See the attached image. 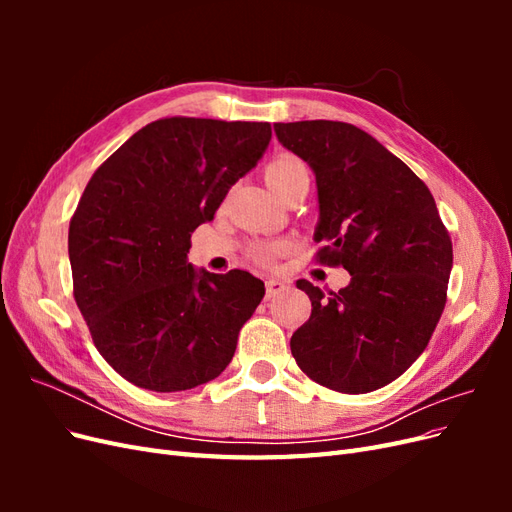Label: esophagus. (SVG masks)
<instances>
[{
	"label": "esophagus",
	"mask_w": 512,
	"mask_h": 512,
	"mask_svg": "<svg viewBox=\"0 0 512 512\" xmlns=\"http://www.w3.org/2000/svg\"><path fill=\"white\" fill-rule=\"evenodd\" d=\"M284 290H288V284L284 280H280V277H269V280H267V299L277 297V294H282Z\"/></svg>",
	"instance_id": "esophagus-1"
}]
</instances>
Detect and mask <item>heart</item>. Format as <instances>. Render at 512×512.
I'll use <instances>...</instances> for the list:
<instances>
[{
  "mask_svg": "<svg viewBox=\"0 0 512 512\" xmlns=\"http://www.w3.org/2000/svg\"><path fill=\"white\" fill-rule=\"evenodd\" d=\"M265 179H267L269 188L273 190V194L282 196L297 181L309 179V173H307V166L301 160L292 158V156H280L273 162H269V166L265 168ZM277 252H280V245H273V243L254 247V256L258 260H269Z\"/></svg>",
  "mask_w": 512,
  "mask_h": 512,
  "instance_id": "obj_1",
  "label": "heart"
}]
</instances>
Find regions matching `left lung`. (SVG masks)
<instances>
[{
  "label": "left lung",
  "mask_w": 512,
  "mask_h": 512,
  "mask_svg": "<svg viewBox=\"0 0 512 512\" xmlns=\"http://www.w3.org/2000/svg\"><path fill=\"white\" fill-rule=\"evenodd\" d=\"M273 130L316 175L320 262L350 273V284L329 297L297 282L312 316L292 333V356L333 391H376L429 344L453 269L451 237L427 185L374 136L324 119Z\"/></svg>",
  "instance_id": "1"
}]
</instances>
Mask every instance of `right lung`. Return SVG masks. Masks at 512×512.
<instances>
[{
	"instance_id": "right-lung-1",
	"label": "right lung",
	"mask_w": 512,
	"mask_h": 512,
	"mask_svg": "<svg viewBox=\"0 0 512 512\" xmlns=\"http://www.w3.org/2000/svg\"><path fill=\"white\" fill-rule=\"evenodd\" d=\"M269 141L267 121L158 119L89 179L68 232L74 299L98 352L128 382L188 391L230 363L265 284L239 269H194L190 237Z\"/></svg>"
}]
</instances>
